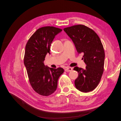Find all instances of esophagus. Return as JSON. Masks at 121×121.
Here are the masks:
<instances>
[{
    "instance_id": "esophagus-1",
    "label": "esophagus",
    "mask_w": 121,
    "mask_h": 121,
    "mask_svg": "<svg viewBox=\"0 0 121 121\" xmlns=\"http://www.w3.org/2000/svg\"><path fill=\"white\" fill-rule=\"evenodd\" d=\"M73 70V68L71 67H67L66 69H65V72H70Z\"/></svg>"
}]
</instances>
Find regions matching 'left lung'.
Masks as SVG:
<instances>
[{"instance_id": "left-lung-1", "label": "left lung", "mask_w": 121, "mask_h": 121, "mask_svg": "<svg viewBox=\"0 0 121 121\" xmlns=\"http://www.w3.org/2000/svg\"><path fill=\"white\" fill-rule=\"evenodd\" d=\"M73 41L78 53L84 54L85 69L76 67L78 72L75 81L76 88L83 92L93 90L99 83L103 74L105 54L103 45L97 34L83 25H75L64 29Z\"/></svg>"}]
</instances>
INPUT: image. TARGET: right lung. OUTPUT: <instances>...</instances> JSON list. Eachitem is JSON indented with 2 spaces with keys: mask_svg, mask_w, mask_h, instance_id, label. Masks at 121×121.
Returning a JSON list of instances; mask_svg holds the SVG:
<instances>
[{
  "mask_svg": "<svg viewBox=\"0 0 121 121\" xmlns=\"http://www.w3.org/2000/svg\"><path fill=\"white\" fill-rule=\"evenodd\" d=\"M62 29L46 26L38 29L26 45L24 65L33 89L43 96H48L56 90L57 81L64 69L44 65L47 53L50 54L51 44Z\"/></svg>",
  "mask_w": 121,
  "mask_h": 121,
  "instance_id": "obj_1",
  "label": "right lung"
}]
</instances>
